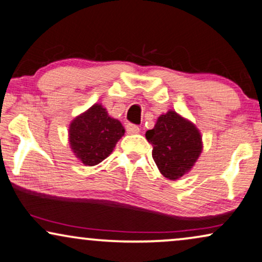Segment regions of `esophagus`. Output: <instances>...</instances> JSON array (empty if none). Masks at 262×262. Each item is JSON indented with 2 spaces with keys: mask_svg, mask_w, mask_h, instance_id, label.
<instances>
[{
  "mask_svg": "<svg viewBox=\"0 0 262 262\" xmlns=\"http://www.w3.org/2000/svg\"><path fill=\"white\" fill-rule=\"evenodd\" d=\"M125 129H127L128 134H138L139 132H140V128H139L138 125L132 124V123H128L125 125Z\"/></svg>",
  "mask_w": 262,
  "mask_h": 262,
  "instance_id": "34e87169",
  "label": "esophagus"
}]
</instances>
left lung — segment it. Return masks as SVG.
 I'll use <instances>...</instances> for the list:
<instances>
[{"instance_id": "8db88e82", "label": "left lung", "mask_w": 262, "mask_h": 262, "mask_svg": "<svg viewBox=\"0 0 262 262\" xmlns=\"http://www.w3.org/2000/svg\"><path fill=\"white\" fill-rule=\"evenodd\" d=\"M145 137L154 146L152 157L158 170L169 180L187 174L203 150L200 129L174 110L161 115Z\"/></svg>"}]
</instances>
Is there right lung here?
<instances>
[{
	"instance_id": "right-lung-1",
	"label": "right lung",
	"mask_w": 262,
	"mask_h": 262,
	"mask_svg": "<svg viewBox=\"0 0 262 262\" xmlns=\"http://www.w3.org/2000/svg\"><path fill=\"white\" fill-rule=\"evenodd\" d=\"M124 127L107 114L101 104H94L76 116L69 125V144L84 165H97L108 157L124 135Z\"/></svg>"
}]
</instances>
